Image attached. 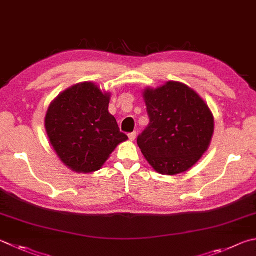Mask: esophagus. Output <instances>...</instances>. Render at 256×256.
<instances>
[{
  "instance_id": "34e87169",
  "label": "esophagus",
  "mask_w": 256,
  "mask_h": 256,
  "mask_svg": "<svg viewBox=\"0 0 256 256\" xmlns=\"http://www.w3.org/2000/svg\"><path fill=\"white\" fill-rule=\"evenodd\" d=\"M128 138H130V141H134L136 138V132H132V133H130L128 134Z\"/></svg>"
}]
</instances>
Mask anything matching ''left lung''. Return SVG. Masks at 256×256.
<instances>
[{
	"instance_id": "obj_1",
	"label": "left lung",
	"mask_w": 256,
	"mask_h": 256,
	"mask_svg": "<svg viewBox=\"0 0 256 256\" xmlns=\"http://www.w3.org/2000/svg\"><path fill=\"white\" fill-rule=\"evenodd\" d=\"M143 100L150 118L138 138L142 154L158 174H184L210 146L215 120L197 92L179 82L146 87Z\"/></svg>"
}]
</instances>
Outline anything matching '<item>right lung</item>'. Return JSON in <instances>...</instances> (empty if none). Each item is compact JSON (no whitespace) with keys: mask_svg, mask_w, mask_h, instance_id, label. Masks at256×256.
Segmentation results:
<instances>
[{"mask_svg":"<svg viewBox=\"0 0 256 256\" xmlns=\"http://www.w3.org/2000/svg\"><path fill=\"white\" fill-rule=\"evenodd\" d=\"M110 92L92 82L76 84L51 102L44 128L60 161L77 174L100 170L128 140L108 112Z\"/></svg>","mask_w":256,"mask_h":256,"instance_id":"add662e5","label":"right lung"}]
</instances>
